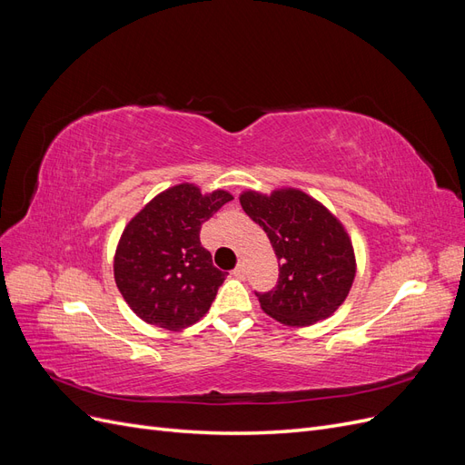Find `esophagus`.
I'll return each mask as SVG.
<instances>
[{"label":"esophagus","mask_w":465,"mask_h":465,"mask_svg":"<svg viewBox=\"0 0 465 465\" xmlns=\"http://www.w3.org/2000/svg\"><path fill=\"white\" fill-rule=\"evenodd\" d=\"M232 275H236V277H244L246 275V263L244 262H241L236 265V270L232 272Z\"/></svg>","instance_id":"esophagus-1"}]
</instances>
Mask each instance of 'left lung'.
<instances>
[{
	"label": "left lung",
	"instance_id": "obj_1",
	"mask_svg": "<svg viewBox=\"0 0 465 465\" xmlns=\"http://www.w3.org/2000/svg\"><path fill=\"white\" fill-rule=\"evenodd\" d=\"M238 200L265 231L281 262L277 287L258 294L262 311L289 328L330 318L345 302L357 273L345 224L299 188L244 190Z\"/></svg>",
	"mask_w": 465,
	"mask_h": 465
}]
</instances>
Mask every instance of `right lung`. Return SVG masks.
<instances>
[{
  "label": "right lung",
  "mask_w": 465,
  "mask_h": 465,
  "mask_svg": "<svg viewBox=\"0 0 465 465\" xmlns=\"http://www.w3.org/2000/svg\"><path fill=\"white\" fill-rule=\"evenodd\" d=\"M231 200L227 190L203 193L198 184L182 182L154 195L125 224L114 281L143 322L180 331L207 314L227 273L202 246L200 229Z\"/></svg>",
  "instance_id": "1"
}]
</instances>
